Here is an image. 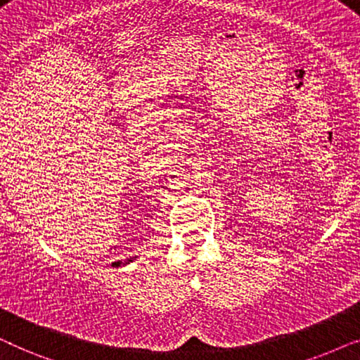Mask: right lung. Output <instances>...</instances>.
<instances>
[{
    "instance_id": "obj_1",
    "label": "right lung",
    "mask_w": 360,
    "mask_h": 360,
    "mask_svg": "<svg viewBox=\"0 0 360 360\" xmlns=\"http://www.w3.org/2000/svg\"><path fill=\"white\" fill-rule=\"evenodd\" d=\"M129 262H132V259H127V260H126V262H124V264H129ZM117 264H120V262H117Z\"/></svg>"
}]
</instances>
